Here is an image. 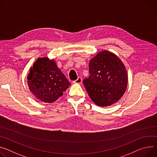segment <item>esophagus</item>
I'll return each mask as SVG.
<instances>
[{
  "mask_svg": "<svg viewBox=\"0 0 157 157\" xmlns=\"http://www.w3.org/2000/svg\"><path fill=\"white\" fill-rule=\"evenodd\" d=\"M74 83H77V84H81L82 82V78L81 77H79L76 81L73 82Z\"/></svg>",
  "mask_w": 157,
  "mask_h": 157,
  "instance_id": "obj_1",
  "label": "esophagus"
}]
</instances>
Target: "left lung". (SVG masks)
Masks as SVG:
<instances>
[{
	"instance_id": "left-lung-1",
	"label": "left lung",
	"mask_w": 157,
	"mask_h": 157,
	"mask_svg": "<svg viewBox=\"0 0 157 157\" xmlns=\"http://www.w3.org/2000/svg\"><path fill=\"white\" fill-rule=\"evenodd\" d=\"M90 76L83 84L91 100L106 107L117 103L126 91L128 75L118 57L106 50L98 52L89 64Z\"/></svg>"
}]
</instances>
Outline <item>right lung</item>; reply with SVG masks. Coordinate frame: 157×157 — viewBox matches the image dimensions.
Returning <instances> with one entry per match:
<instances>
[{
    "label": "right lung",
    "mask_w": 157,
    "mask_h": 157,
    "mask_svg": "<svg viewBox=\"0 0 157 157\" xmlns=\"http://www.w3.org/2000/svg\"><path fill=\"white\" fill-rule=\"evenodd\" d=\"M29 90L42 102L56 101L71 85L54 60L48 57L38 58L27 76Z\"/></svg>",
    "instance_id": "right-lung-1"
}]
</instances>
